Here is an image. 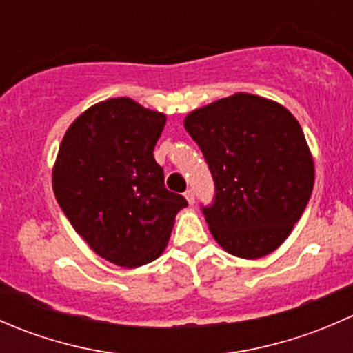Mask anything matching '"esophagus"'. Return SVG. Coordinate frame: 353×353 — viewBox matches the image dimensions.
<instances>
[{
    "mask_svg": "<svg viewBox=\"0 0 353 353\" xmlns=\"http://www.w3.org/2000/svg\"><path fill=\"white\" fill-rule=\"evenodd\" d=\"M184 198H186V201L190 203V205H193V203H194V191L193 190H186V193H184Z\"/></svg>",
    "mask_w": 353,
    "mask_h": 353,
    "instance_id": "34e87169",
    "label": "esophagus"
}]
</instances>
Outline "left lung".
<instances>
[{
	"label": "left lung",
	"mask_w": 353,
	"mask_h": 353,
	"mask_svg": "<svg viewBox=\"0 0 353 353\" xmlns=\"http://www.w3.org/2000/svg\"><path fill=\"white\" fill-rule=\"evenodd\" d=\"M184 128L215 181V201L203 213L216 244L243 259L279 249L314 186V159L294 114L237 92L191 110Z\"/></svg>",
	"instance_id": "left-lung-1"
}]
</instances>
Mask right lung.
Here are the masks:
<instances>
[{"label": "right lung", "instance_id": "right-lung-1", "mask_svg": "<svg viewBox=\"0 0 353 353\" xmlns=\"http://www.w3.org/2000/svg\"><path fill=\"white\" fill-rule=\"evenodd\" d=\"M165 121L130 97L108 99L70 124L56 155L59 206L92 251L117 266L138 268L159 258L188 205L163 186L154 159Z\"/></svg>", "mask_w": 353, "mask_h": 353}]
</instances>
